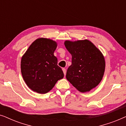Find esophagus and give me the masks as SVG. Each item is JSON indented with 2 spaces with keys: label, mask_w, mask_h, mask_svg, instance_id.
<instances>
[{
  "label": "esophagus",
  "mask_w": 126,
  "mask_h": 126,
  "mask_svg": "<svg viewBox=\"0 0 126 126\" xmlns=\"http://www.w3.org/2000/svg\"><path fill=\"white\" fill-rule=\"evenodd\" d=\"M63 73H64V75H66V69H65V68H63Z\"/></svg>",
  "instance_id": "obj_1"
}]
</instances>
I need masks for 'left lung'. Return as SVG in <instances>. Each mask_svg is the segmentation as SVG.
I'll use <instances>...</instances> for the list:
<instances>
[{"mask_svg":"<svg viewBox=\"0 0 126 126\" xmlns=\"http://www.w3.org/2000/svg\"><path fill=\"white\" fill-rule=\"evenodd\" d=\"M64 44L72 54V65L67 70L66 79L80 92L91 91L102 80L106 65L104 56L87 39L66 41Z\"/></svg>","mask_w":126,"mask_h":126,"instance_id":"8db88e82","label":"left lung"}]
</instances>
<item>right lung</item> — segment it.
I'll use <instances>...</instances> for the list:
<instances>
[{"mask_svg":"<svg viewBox=\"0 0 126 126\" xmlns=\"http://www.w3.org/2000/svg\"><path fill=\"white\" fill-rule=\"evenodd\" d=\"M57 43L51 39L38 38L32 43L21 60V72L26 84L34 92L46 94L63 77L54 56Z\"/></svg>","mask_w":126,"mask_h":126,"instance_id":"1","label":"right lung"}]
</instances>
